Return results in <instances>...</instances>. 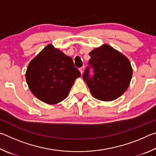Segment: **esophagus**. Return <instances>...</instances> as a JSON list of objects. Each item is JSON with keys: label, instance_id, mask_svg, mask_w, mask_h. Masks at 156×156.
Listing matches in <instances>:
<instances>
[{"label": "esophagus", "instance_id": "1", "mask_svg": "<svg viewBox=\"0 0 156 156\" xmlns=\"http://www.w3.org/2000/svg\"><path fill=\"white\" fill-rule=\"evenodd\" d=\"M79 71H80L81 75H83L84 71V66H83V67H82L81 68L79 69Z\"/></svg>", "mask_w": 156, "mask_h": 156}]
</instances>
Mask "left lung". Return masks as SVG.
<instances>
[{
    "mask_svg": "<svg viewBox=\"0 0 156 156\" xmlns=\"http://www.w3.org/2000/svg\"><path fill=\"white\" fill-rule=\"evenodd\" d=\"M89 65L94 68V75L89 76V67L83 80L92 96L102 101H112L122 96L128 89L133 75L129 59L122 53L107 44L89 52Z\"/></svg>",
    "mask_w": 156,
    "mask_h": 156,
    "instance_id": "obj_1",
    "label": "left lung"
}]
</instances>
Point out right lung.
Here are the masks:
<instances>
[{"label":"right lung","mask_w":156,"mask_h":156,"mask_svg":"<svg viewBox=\"0 0 156 156\" xmlns=\"http://www.w3.org/2000/svg\"><path fill=\"white\" fill-rule=\"evenodd\" d=\"M80 73L73 60L52 44H48L31 60L25 78L37 98L49 105L59 103L69 92Z\"/></svg>","instance_id":"obj_1"}]
</instances>
